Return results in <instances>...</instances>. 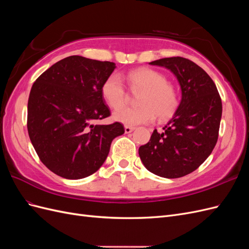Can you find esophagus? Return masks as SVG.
Masks as SVG:
<instances>
[{
    "label": "esophagus",
    "instance_id": "1",
    "mask_svg": "<svg viewBox=\"0 0 249 249\" xmlns=\"http://www.w3.org/2000/svg\"><path fill=\"white\" fill-rule=\"evenodd\" d=\"M134 130H135L134 126H129V125H125V126H124V132H125L126 134H129V133L133 132Z\"/></svg>",
    "mask_w": 249,
    "mask_h": 249
}]
</instances>
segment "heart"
Masks as SVG:
<instances>
[{"mask_svg": "<svg viewBox=\"0 0 249 249\" xmlns=\"http://www.w3.org/2000/svg\"><path fill=\"white\" fill-rule=\"evenodd\" d=\"M125 79L132 90H141L139 107L119 108L125 103L126 91L118 73H111L102 85L105 102L112 109L119 108L113 115L116 122L134 126L152 123L156 115L159 119H167L175 114L178 106V92L164 74L142 67L127 72Z\"/></svg>", "mask_w": 249, "mask_h": 249, "instance_id": "1", "label": "heart"}]
</instances>
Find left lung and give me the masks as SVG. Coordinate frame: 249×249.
Returning <instances> with one entry per match:
<instances>
[{
  "label": "left lung",
  "mask_w": 249,
  "mask_h": 249,
  "mask_svg": "<svg viewBox=\"0 0 249 249\" xmlns=\"http://www.w3.org/2000/svg\"><path fill=\"white\" fill-rule=\"evenodd\" d=\"M152 65L170 70L182 89V100L162 132L155 130L139 147V157L155 175L177 178L189 175L206 161L216 145L222 103L209 74L191 60L170 57Z\"/></svg>",
  "instance_id": "obj_1"
}]
</instances>
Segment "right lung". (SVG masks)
<instances>
[{
  "instance_id": "right-lung-1",
  "label": "right lung",
  "mask_w": 249,
  "mask_h": 249,
  "mask_svg": "<svg viewBox=\"0 0 249 249\" xmlns=\"http://www.w3.org/2000/svg\"><path fill=\"white\" fill-rule=\"evenodd\" d=\"M115 63L82 56L60 60L36 79L28 101L27 127L40 161L64 178L89 177L124 133L120 123L94 124L111 115L102 85Z\"/></svg>"
}]
</instances>
